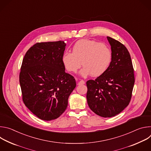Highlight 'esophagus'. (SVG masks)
I'll use <instances>...</instances> for the list:
<instances>
[{"instance_id": "1", "label": "esophagus", "mask_w": 151, "mask_h": 151, "mask_svg": "<svg viewBox=\"0 0 151 151\" xmlns=\"http://www.w3.org/2000/svg\"><path fill=\"white\" fill-rule=\"evenodd\" d=\"M85 82L83 80H81V81H80L78 83V85H83V84H85Z\"/></svg>"}]
</instances>
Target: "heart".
I'll use <instances>...</instances> for the list:
<instances>
[{
	"instance_id": "b5f03b06",
	"label": "heart",
	"mask_w": 151,
	"mask_h": 151,
	"mask_svg": "<svg viewBox=\"0 0 151 151\" xmlns=\"http://www.w3.org/2000/svg\"><path fill=\"white\" fill-rule=\"evenodd\" d=\"M72 52L66 51L62 55L64 67L70 72H76L82 65L83 76H100L108 69L112 61V52L106 45L96 40L81 39L77 41Z\"/></svg>"
}]
</instances>
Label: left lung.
<instances>
[{
    "label": "left lung",
    "instance_id": "1",
    "mask_svg": "<svg viewBox=\"0 0 151 151\" xmlns=\"http://www.w3.org/2000/svg\"><path fill=\"white\" fill-rule=\"evenodd\" d=\"M107 38L111 46L112 61L104 74L87 82V99L93 112L111 118L121 112L130 103L135 79L127 48L111 37Z\"/></svg>",
    "mask_w": 151,
    "mask_h": 151
}]
</instances>
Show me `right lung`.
I'll list each match as a JSON object with an SVG mask.
<instances>
[{"mask_svg": "<svg viewBox=\"0 0 151 151\" xmlns=\"http://www.w3.org/2000/svg\"><path fill=\"white\" fill-rule=\"evenodd\" d=\"M64 41L37 42L26 53L19 73L23 101L37 118L51 121L66 109L76 87L75 79L65 72Z\"/></svg>", "mask_w": 151, "mask_h": 151, "instance_id": "right-lung-1", "label": "right lung"}]
</instances>
